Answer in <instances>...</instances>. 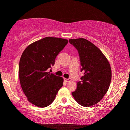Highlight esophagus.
Segmentation results:
<instances>
[{"label":"esophagus","mask_w":130,"mask_h":130,"mask_svg":"<svg viewBox=\"0 0 130 130\" xmlns=\"http://www.w3.org/2000/svg\"><path fill=\"white\" fill-rule=\"evenodd\" d=\"M64 81L66 82H67V83H69V82H70L71 81V78H64Z\"/></svg>","instance_id":"34e87169"}]
</instances>
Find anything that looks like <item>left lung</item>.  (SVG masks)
Listing matches in <instances>:
<instances>
[{
    "label": "left lung",
    "mask_w": 130,
    "mask_h": 130,
    "mask_svg": "<svg viewBox=\"0 0 130 130\" xmlns=\"http://www.w3.org/2000/svg\"><path fill=\"white\" fill-rule=\"evenodd\" d=\"M69 42L78 52L81 71L84 74L72 95L79 105L89 107L98 103L108 91L110 65L101 50L90 41L78 38L69 39Z\"/></svg>",
    "instance_id": "1"
}]
</instances>
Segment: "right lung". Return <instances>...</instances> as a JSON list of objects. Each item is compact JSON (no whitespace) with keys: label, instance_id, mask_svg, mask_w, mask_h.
Returning a JSON list of instances; mask_svg holds the SVG:
<instances>
[{"label":"right lung","instance_id":"obj_1","mask_svg":"<svg viewBox=\"0 0 130 130\" xmlns=\"http://www.w3.org/2000/svg\"><path fill=\"white\" fill-rule=\"evenodd\" d=\"M67 43L66 39L46 37L28 46L22 53L20 82L28 101L35 106H48L63 86V78L47 70L55 64L56 57Z\"/></svg>","mask_w":130,"mask_h":130}]
</instances>
